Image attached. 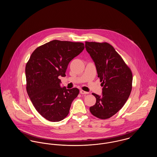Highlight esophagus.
I'll return each instance as SVG.
<instances>
[{"instance_id":"esophagus-1","label":"esophagus","mask_w":157,"mask_h":157,"mask_svg":"<svg viewBox=\"0 0 157 157\" xmlns=\"http://www.w3.org/2000/svg\"><path fill=\"white\" fill-rule=\"evenodd\" d=\"M80 94H89V92H86V91H85V90H80Z\"/></svg>"}]
</instances>
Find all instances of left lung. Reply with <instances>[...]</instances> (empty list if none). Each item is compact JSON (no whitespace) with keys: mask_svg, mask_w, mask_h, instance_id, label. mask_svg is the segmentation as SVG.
I'll return each mask as SVG.
<instances>
[{"mask_svg":"<svg viewBox=\"0 0 157 157\" xmlns=\"http://www.w3.org/2000/svg\"><path fill=\"white\" fill-rule=\"evenodd\" d=\"M85 48L95 63L103 87L101 96L92 93L96 103L90 107V112L100 119L109 118L122 108L130 95L131 70L108 43L86 42Z\"/></svg>","mask_w":157,"mask_h":157,"instance_id":"obj_1","label":"left lung"}]
</instances>
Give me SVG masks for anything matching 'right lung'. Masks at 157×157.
Wrapping results in <instances>:
<instances>
[{
    "mask_svg": "<svg viewBox=\"0 0 157 157\" xmlns=\"http://www.w3.org/2000/svg\"><path fill=\"white\" fill-rule=\"evenodd\" d=\"M84 48L81 42L54 40L39 46L31 55L25 67L26 91L37 111L45 119L57 122L68 115L79 90L61 88L59 77L66 76L69 63Z\"/></svg>",
    "mask_w": 157,
    "mask_h": 157,
    "instance_id": "obj_1",
    "label": "right lung"
}]
</instances>
